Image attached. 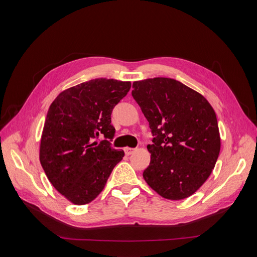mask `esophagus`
Returning <instances> with one entry per match:
<instances>
[{
	"mask_svg": "<svg viewBox=\"0 0 257 257\" xmlns=\"http://www.w3.org/2000/svg\"><path fill=\"white\" fill-rule=\"evenodd\" d=\"M134 151H135L134 148H128V147L124 148V152H125V154H126V155H131V154L133 153Z\"/></svg>",
	"mask_w": 257,
	"mask_h": 257,
	"instance_id": "esophagus-1",
	"label": "esophagus"
}]
</instances>
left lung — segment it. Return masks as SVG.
Here are the masks:
<instances>
[{
  "mask_svg": "<svg viewBox=\"0 0 257 257\" xmlns=\"http://www.w3.org/2000/svg\"><path fill=\"white\" fill-rule=\"evenodd\" d=\"M132 96L149 122L152 145L145 181L162 197L179 200L205 183L219 158L216 115L208 100L172 78L133 83Z\"/></svg>",
  "mask_w": 257,
  "mask_h": 257,
  "instance_id": "8db88e82",
  "label": "left lung"
}]
</instances>
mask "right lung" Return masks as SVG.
Returning <instances> with one entry per match:
<instances>
[{"label": "right lung", "mask_w": 257, "mask_h": 257, "mask_svg": "<svg viewBox=\"0 0 257 257\" xmlns=\"http://www.w3.org/2000/svg\"><path fill=\"white\" fill-rule=\"evenodd\" d=\"M130 89L128 81L93 79L61 92L49 107L40 161L51 184L75 205L96 198L124 157L111 147V112Z\"/></svg>", "instance_id": "add662e5"}]
</instances>
